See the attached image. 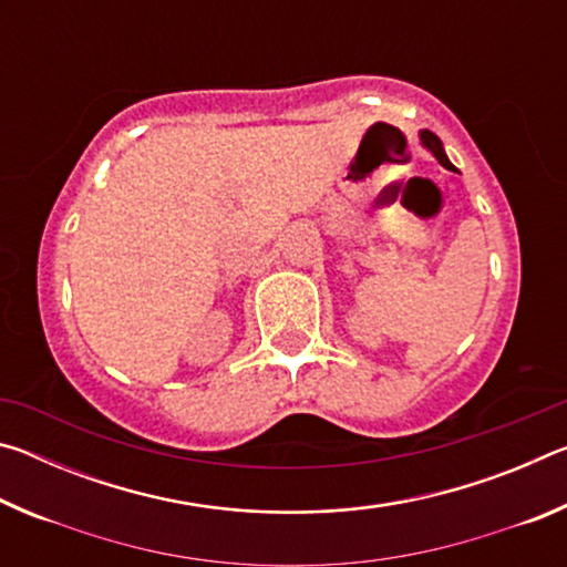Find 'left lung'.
Masks as SVG:
<instances>
[{
    "label": "left lung",
    "instance_id": "8db88e82",
    "mask_svg": "<svg viewBox=\"0 0 567 567\" xmlns=\"http://www.w3.org/2000/svg\"><path fill=\"white\" fill-rule=\"evenodd\" d=\"M420 145L425 147V150L430 152V155H433V157L440 162V165H443V167H447V169H453V172H455V165H453V162L447 159V155H445V147H443V142H440V137H437L435 132H430V130H422V132H420Z\"/></svg>",
    "mask_w": 567,
    "mask_h": 567
}]
</instances>
